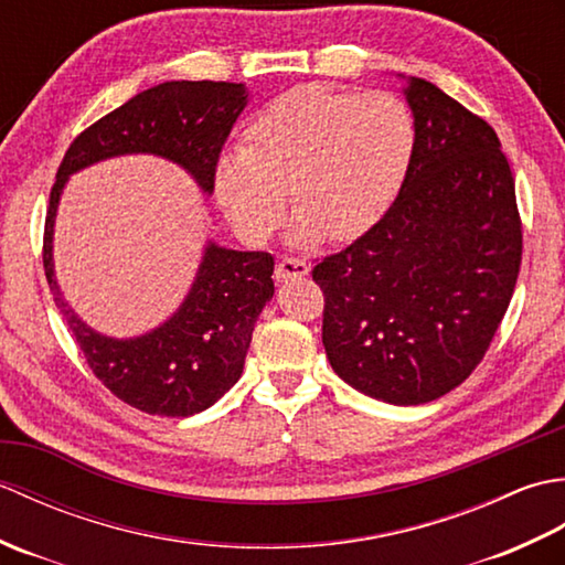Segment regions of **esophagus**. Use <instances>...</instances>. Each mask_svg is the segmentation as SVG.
Segmentation results:
<instances>
[{
    "instance_id": "esophagus-1",
    "label": "esophagus",
    "mask_w": 565,
    "mask_h": 565,
    "mask_svg": "<svg viewBox=\"0 0 565 565\" xmlns=\"http://www.w3.org/2000/svg\"><path fill=\"white\" fill-rule=\"evenodd\" d=\"M310 271V264L298 259V257H284L276 262V269H274V276L276 281H291V279H301V276H306Z\"/></svg>"
}]
</instances>
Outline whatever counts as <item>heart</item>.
Segmentation results:
<instances>
[{
    "instance_id": "1",
    "label": "heart",
    "mask_w": 565,
    "mask_h": 565,
    "mask_svg": "<svg viewBox=\"0 0 565 565\" xmlns=\"http://www.w3.org/2000/svg\"><path fill=\"white\" fill-rule=\"evenodd\" d=\"M415 148L413 118L386 92L356 97L326 84L294 87L255 116L245 150L215 167V196L235 231L262 243L281 225L286 191L301 245L366 233L398 196Z\"/></svg>"
}]
</instances>
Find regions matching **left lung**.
<instances>
[{"label": "left lung", "instance_id": "obj_1", "mask_svg": "<svg viewBox=\"0 0 565 565\" xmlns=\"http://www.w3.org/2000/svg\"><path fill=\"white\" fill-rule=\"evenodd\" d=\"M415 148L398 199L313 281L322 344L342 381L419 405L481 364L518 284L522 221L495 130L431 82L405 87Z\"/></svg>", "mask_w": 565, "mask_h": 565}]
</instances>
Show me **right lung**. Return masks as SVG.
Wrapping results in <instances>:
<instances>
[{"label":"right lung","instance_id":"obj_1","mask_svg":"<svg viewBox=\"0 0 565 565\" xmlns=\"http://www.w3.org/2000/svg\"><path fill=\"white\" fill-rule=\"evenodd\" d=\"M245 104V84L162 82L82 130L57 167L43 233L47 286L94 376L118 401L148 415L189 417L235 386L252 330L274 296V257L269 252H237L209 243L191 291L170 320L140 338H106L77 318L55 281L57 201L70 174L136 152L177 162L211 194L221 150Z\"/></svg>","mask_w":565,"mask_h":565}]
</instances>
